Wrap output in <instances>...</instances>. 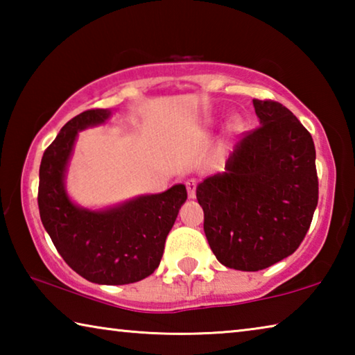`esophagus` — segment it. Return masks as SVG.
Here are the masks:
<instances>
[{
  "label": "esophagus",
  "instance_id": "1",
  "mask_svg": "<svg viewBox=\"0 0 355 355\" xmlns=\"http://www.w3.org/2000/svg\"><path fill=\"white\" fill-rule=\"evenodd\" d=\"M186 189H188L189 199H196V189H197L196 180H188V182H186Z\"/></svg>",
  "mask_w": 355,
  "mask_h": 355
}]
</instances>
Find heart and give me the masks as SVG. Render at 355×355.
Instances as JSON below:
<instances>
[{
	"mask_svg": "<svg viewBox=\"0 0 355 355\" xmlns=\"http://www.w3.org/2000/svg\"><path fill=\"white\" fill-rule=\"evenodd\" d=\"M239 128H241V120H239V117H232L228 120V130L238 131Z\"/></svg>",
	"mask_w": 355,
	"mask_h": 355,
	"instance_id": "1",
	"label": "heart"
}]
</instances>
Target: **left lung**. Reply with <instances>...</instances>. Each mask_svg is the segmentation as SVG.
<instances>
[{
  "mask_svg": "<svg viewBox=\"0 0 355 355\" xmlns=\"http://www.w3.org/2000/svg\"><path fill=\"white\" fill-rule=\"evenodd\" d=\"M252 101L260 127L236 144L224 172L196 191L209 248L238 271H260L291 255L318 205L311 135L284 105Z\"/></svg>",
  "mask_w": 355,
  "mask_h": 355,
  "instance_id": "1",
  "label": "left lung"
}]
</instances>
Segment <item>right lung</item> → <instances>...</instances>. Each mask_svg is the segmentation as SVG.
Returning a JSON list of instances; mask_svg holds the SVG:
<instances>
[{"instance_id": "add662e5", "label": "right lung", "mask_w": 355, "mask_h": 355, "mask_svg": "<svg viewBox=\"0 0 355 355\" xmlns=\"http://www.w3.org/2000/svg\"><path fill=\"white\" fill-rule=\"evenodd\" d=\"M110 117V110H89L64 125L42 156L37 202L46 233L76 274L98 285H127L159 266L166 238L188 192L184 184H175L161 194L139 196L105 209L71 202L65 172L78 131Z\"/></svg>"}]
</instances>
